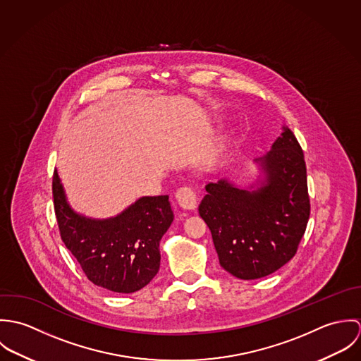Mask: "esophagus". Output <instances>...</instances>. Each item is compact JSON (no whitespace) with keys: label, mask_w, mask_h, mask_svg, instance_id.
I'll use <instances>...</instances> for the list:
<instances>
[{"label":"esophagus","mask_w":361,"mask_h":361,"mask_svg":"<svg viewBox=\"0 0 361 361\" xmlns=\"http://www.w3.org/2000/svg\"><path fill=\"white\" fill-rule=\"evenodd\" d=\"M175 197H176L178 204L186 209H193L197 207V203H199L197 192L192 186L179 188L175 193Z\"/></svg>","instance_id":"obj_1"}]
</instances>
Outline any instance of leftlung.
<instances>
[{
  "mask_svg": "<svg viewBox=\"0 0 361 361\" xmlns=\"http://www.w3.org/2000/svg\"><path fill=\"white\" fill-rule=\"evenodd\" d=\"M261 164L267 185L247 192L226 180L209 182L199 206L221 267L239 279H258L283 267L309 222L306 161L288 126Z\"/></svg>",
  "mask_w": 361,
  "mask_h": 361,
  "instance_id": "obj_1",
  "label": "left lung"
}]
</instances>
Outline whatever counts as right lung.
I'll list each match as a JSON object with an SVG mask.
<instances>
[{"mask_svg": "<svg viewBox=\"0 0 361 361\" xmlns=\"http://www.w3.org/2000/svg\"><path fill=\"white\" fill-rule=\"evenodd\" d=\"M54 211L59 235L90 282L116 293L145 288L159 269V240L173 221L168 196L142 197L104 221L75 214L66 204L56 171Z\"/></svg>", "mask_w": 361, "mask_h": 361, "instance_id": "obj_1", "label": "right lung"}]
</instances>
